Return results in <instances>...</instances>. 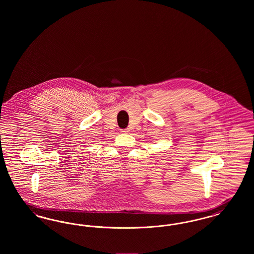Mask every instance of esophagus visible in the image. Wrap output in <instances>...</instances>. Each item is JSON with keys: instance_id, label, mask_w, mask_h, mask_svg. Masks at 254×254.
<instances>
[{"instance_id": "esophagus-1", "label": "esophagus", "mask_w": 254, "mask_h": 254, "mask_svg": "<svg viewBox=\"0 0 254 254\" xmlns=\"http://www.w3.org/2000/svg\"><path fill=\"white\" fill-rule=\"evenodd\" d=\"M129 131V129L128 128H126V129H122V132L123 133H127Z\"/></svg>"}]
</instances>
